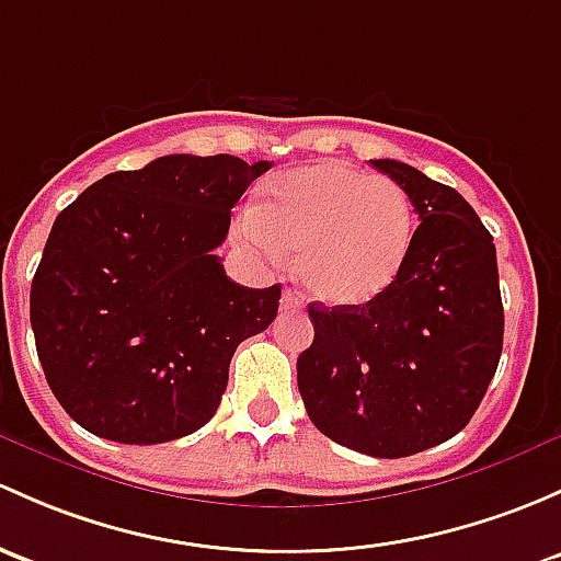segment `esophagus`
Masks as SVG:
<instances>
[{
	"label": "esophagus",
	"mask_w": 561,
	"mask_h": 561,
	"mask_svg": "<svg viewBox=\"0 0 561 561\" xmlns=\"http://www.w3.org/2000/svg\"><path fill=\"white\" fill-rule=\"evenodd\" d=\"M279 306H282V311H300V309H304V300H300L298 293L285 290V293H282Z\"/></svg>",
	"instance_id": "1"
}]
</instances>
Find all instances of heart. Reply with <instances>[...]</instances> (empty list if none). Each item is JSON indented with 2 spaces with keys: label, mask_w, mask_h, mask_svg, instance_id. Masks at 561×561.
<instances>
[{
  "label": "heart",
  "mask_w": 561,
  "mask_h": 561,
  "mask_svg": "<svg viewBox=\"0 0 561 561\" xmlns=\"http://www.w3.org/2000/svg\"><path fill=\"white\" fill-rule=\"evenodd\" d=\"M244 228L265 255L298 252V279L309 296L363 306L403 271L414 206L398 182L325 161L276 176Z\"/></svg>",
  "instance_id": "b5f03b06"
}]
</instances>
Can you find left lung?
<instances>
[{
	"mask_svg": "<svg viewBox=\"0 0 561 561\" xmlns=\"http://www.w3.org/2000/svg\"><path fill=\"white\" fill-rule=\"evenodd\" d=\"M409 193L420 228L403 271L363 306H309L298 357L306 414L335 444L398 459L454 438L503 352L497 252L473 206L409 163L370 161Z\"/></svg>",
	"mask_w": 561,
	"mask_h": 561,
	"instance_id": "left-lung-1",
	"label": "left lung"
}]
</instances>
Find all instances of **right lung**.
<instances>
[{
    "mask_svg": "<svg viewBox=\"0 0 561 561\" xmlns=\"http://www.w3.org/2000/svg\"><path fill=\"white\" fill-rule=\"evenodd\" d=\"M268 161L163 156L82 191L53 222L32 279L45 379L99 438L150 446L215 416L236 346L263 333L282 287H241L217 247Z\"/></svg>",
    "mask_w": 561,
    "mask_h": 561,
    "instance_id": "add662e5",
    "label": "right lung"
}]
</instances>
